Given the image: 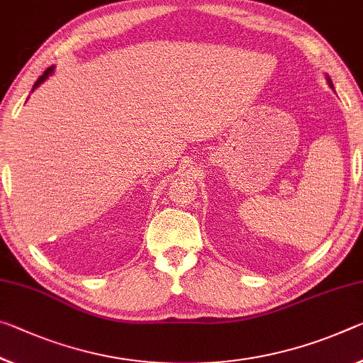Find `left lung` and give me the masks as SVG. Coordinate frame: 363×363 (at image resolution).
Wrapping results in <instances>:
<instances>
[{
  "instance_id": "8db88e82",
  "label": "left lung",
  "mask_w": 363,
  "mask_h": 363,
  "mask_svg": "<svg viewBox=\"0 0 363 363\" xmlns=\"http://www.w3.org/2000/svg\"><path fill=\"white\" fill-rule=\"evenodd\" d=\"M328 82H330V85H331V80L330 79H328Z\"/></svg>"
}]
</instances>
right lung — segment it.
I'll return each instance as SVG.
<instances>
[{
  "instance_id": "1",
  "label": "right lung",
  "mask_w": 363,
  "mask_h": 363,
  "mask_svg": "<svg viewBox=\"0 0 363 363\" xmlns=\"http://www.w3.org/2000/svg\"><path fill=\"white\" fill-rule=\"evenodd\" d=\"M51 72H53V66H51V67H48V69H47V71H45V72L42 74V76H40V77H38V80H37V82H35V84H33V89H32V90H35V89L38 87V85H40V84H42V82H45V80H47V79H48V76H50V74H51Z\"/></svg>"
}]
</instances>
